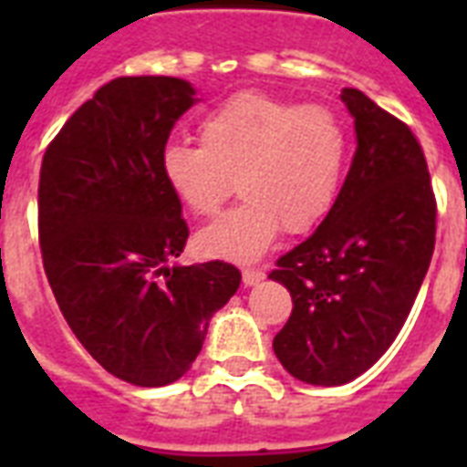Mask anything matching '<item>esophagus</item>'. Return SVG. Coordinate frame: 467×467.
<instances>
[{"mask_svg":"<svg viewBox=\"0 0 467 467\" xmlns=\"http://www.w3.org/2000/svg\"><path fill=\"white\" fill-rule=\"evenodd\" d=\"M264 276H266V274H264L262 269H244V271H242V281H244V285L262 284Z\"/></svg>","mask_w":467,"mask_h":467,"instance_id":"34e87169","label":"esophagus"}]
</instances>
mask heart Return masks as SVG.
<instances>
[{
    "label": "heart",
    "instance_id": "b5f03b06",
    "mask_svg": "<svg viewBox=\"0 0 467 467\" xmlns=\"http://www.w3.org/2000/svg\"><path fill=\"white\" fill-rule=\"evenodd\" d=\"M198 138L201 148L169 142L160 169L196 218H213L237 182L244 201L196 237L211 259L254 262L281 227L310 233L332 213L347 179V126L325 106L240 91L205 113Z\"/></svg>",
    "mask_w": 467,
    "mask_h": 467
}]
</instances>
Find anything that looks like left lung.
Wrapping results in <instances>:
<instances>
[{"mask_svg":"<svg viewBox=\"0 0 467 467\" xmlns=\"http://www.w3.org/2000/svg\"><path fill=\"white\" fill-rule=\"evenodd\" d=\"M356 128L347 182L315 233L269 278L291 291L293 312L274 354L293 378L344 385L388 351L412 310L434 254L436 201L412 130L344 89Z\"/></svg>","mask_w":467,"mask_h":467,"instance_id":"obj_1","label":"left lung"}]
</instances>
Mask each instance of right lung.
<instances>
[{"label":"right lung","instance_id":"obj_1","mask_svg":"<svg viewBox=\"0 0 467 467\" xmlns=\"http://www.w3.org/2000/svg\"><path fill=\"white\" fill-rule=\"evenodd\" d=\"M196 101L186 79L119 77L69 116L40 164V252L55 300L82 347L140 388L191 368L242 281L225 262L169 266L189 227L160 155Z\"/></svg>","mask_w":467,"mask_h":467}]
</instances>
